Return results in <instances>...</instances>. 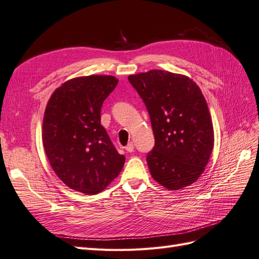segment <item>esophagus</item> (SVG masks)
<instances>
[{
	"instance_id": "34e87169",
	"label": "esophagus",
	"mask_w": 259,
	"mask_h": 259,
	"mask_svg": "<svg viewBox=\"0 0 259 259\" xmlns=\"http://www.w3.org/2000/svg\"><path fill=\"white\" fill-rule=\"evenodd\" d=\"M124 150L127 151V152H129V153H132V152H134V151H135V145H134V143H132V142H129L127 145H125Z\"/></svg>"
}]
</instances>
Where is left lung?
<instances>
[{
    "label": "left lung",
    "mask_w": 259,
    "mask_h": 259,
    "mask_svg": "<svg viewBox=\"0 0 259 259\" xmlns=\"http://www.w3.org/2000/svg\"><path fill=\"white\" fill-rule=\"evenodd\" d=\"M143 100L155 137L146 161L155 181L168 190L195 182L213 147L210 114L201 89L187 76L150 70L128 77Z\"/></svg>",
    "instance_id": "left-lung-1"
}]
</instances>
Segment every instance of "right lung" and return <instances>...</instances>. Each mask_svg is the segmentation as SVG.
<instances>
[{"label": "right lung", "mask_w": 259, "mask_h": 259, "mask_svg": "<svg viewBox=\"0 0 259 259\" xmlns=\"http://www.w3.org/2000/svg\"><path fill=\"white\" fill-rule=\"evenodd\" d=\"M118 80L113 76L78 77L57 88L48 102L42 141L53 170L66 186L98 194L124 164L101 124L103 102Z\"/></svg>", "instance_id": "add662e5"}]
</instances>
